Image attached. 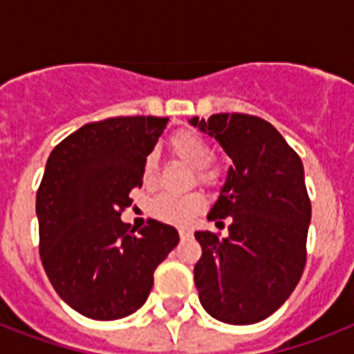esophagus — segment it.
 I'll list each match as a JSON object with an SVG mask.
<instances>
[{
  "mask_svg": "<svg viewBox=\"0 0 354 354\" xmlns=\"http://www.w3.org/2000/svg\"><path fill=\"white\" fill-rule=\"evenodd\" d=\"M191 235H193V232H191V230H185V227H182V230H180V236H182V239H189Z\"/></svg>",
  "mask_w": 354,
  "mask_h": 354,
  "instance_id": "34e87169",
  "label": "esophagus"
}]
</instances>
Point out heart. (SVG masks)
<instances>
[{
    "mask_svg": "<svg viewBox=\"0 0 354 354\" xmlns=\"http://www.w3.org/2000/svg\"><path fill=\"white\" fill-rule=\"evenodd\" d=\"M169 149L178 160L193 167L196 182L213 187L221 180V167L211 161V147L198 132L191 128H182L169 138ZM156 178L154 156H147L143 163L145 183H152ZM205 200L202 194L191 193L185 196L160 194L150 205V213L161 222L172 226H189L204 211Z\"/></svg>",
    "mask_w": 354,
    "mask_h": 354,
    "instance_id": "1",
    "label": "heart"
}]
</instances>
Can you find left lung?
Returning <instances> with one entry per match:
<instances>
[{
	"instance_id": "left-lung-1",
	"label": "left lung",
	"mask_w": 354,
	"mask_h": 354,
	"mask_svg": "<svg viewBox=\"0 0 354 354\" xmlns=\"http://www.w3.org/2000/svg\"><path fill=\"white\" fill-rule=\"evenodd\" d=\"M233 165L207 221L230 216V235L196 232L194 285L202 307L224 324L263 322L288 299L307 263L310 200L301 158L268 121L246 113L193 118Z\"/></svg>"
}]
</instances>
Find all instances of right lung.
<instances>
[{"instance_id":"add662e5","label":"right lung","mask_w":354,"mask_h":354,"mask_svg":"<svg viewBox=\"0 0 354 354\" xmlns=\"http://www.w3.org/2000/svg\"><path fill=\"white\" fill-rule=\"evenodd\" d=\"M167 121L136 115L88 122L47 160L36 193L40 259L58 296L86 318L110 322L136 313L158 264L180 241L158 221L138 233L121 221Z\"/></svg>"}]
</instances>
